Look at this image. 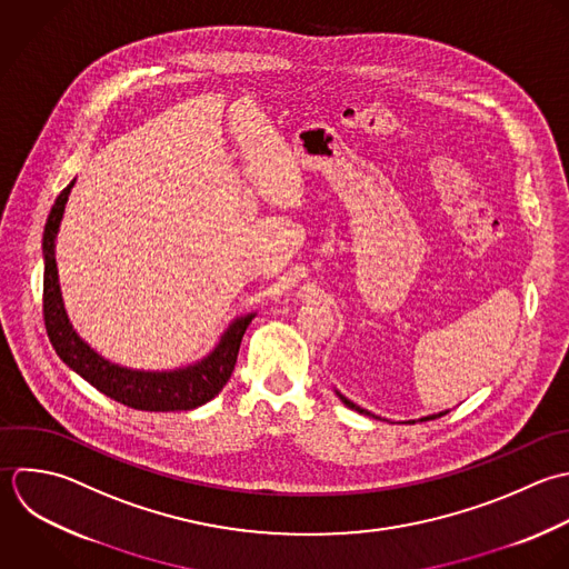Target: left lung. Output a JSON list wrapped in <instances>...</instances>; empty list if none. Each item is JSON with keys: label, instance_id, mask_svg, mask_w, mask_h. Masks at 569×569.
I'll use <instances>...</instances> for the list:
<instances>
[{"label": "left lung", "instance_id": "8db88e82", "mask_svg": "<svg viewBox=\"0 0 569 569\" xmlns=\"http://www.w3.org/2000/svg\"><path fill=\"white\" fill-rule=\"evenodd\" d=\"M337 397L343 401V406L346 408H350V410H357L359 415H368V417H377V415H372V412H368V410H363V408H359L357 403H352L348 397H343L341 392H337ZM443 415H448V410H443V412H437V415H428V417H421L419 421H432V419H439V417H443ZM377 419H381V417H377ZM408 423H415V419L412 421H408Z\"/></svg>", "mask_w": 569, "mask_h": 569}]
</instances>
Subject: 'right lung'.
I'll use <instances>...</instances> for the list:
<instances>
[{
  "mask_svg": "<svg viewBox=\"0 0 569 569\" xmlns=\"http://www.w3.org/2000/svg\"><path fill=\"white\" fill-rule=\"evenodd\" d=\"M72 186L74 179L59 192L57 201L52 203L41 239L43 321L54 352L72 372L86 379L92 388L128 408L146 412H181L208 403L228 383L237 363L243 332L257 312H248L232 319L219 337L217 346L203 359L174 370H137L112 363L110 359L101 357L74 332L66 315L59 288L54 241Z\"/></svg>",
  "mask_w": 569,
  "mask_h": 569,
  "instance_id": "obj_1",
  "label": "right lung"
}]
</instances>
